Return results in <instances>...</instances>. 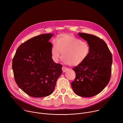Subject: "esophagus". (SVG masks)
Here are the masks:
<instances>
[{"mask_svg":"<svg viewBox=\"0 0 123 123\" xmlns=\"http://www.w3.org/2000/svg\"><path fill=\"white\" fill-rule=\"evenodd\" d=\"M68 69H68V68H66V67H62V71H63V73L66 72L67 71H68Z\"/></svg>","mask_w":123,"mask_h":123,"instance_id":"esophagus-1","label":"esophagus"}]
</instances>
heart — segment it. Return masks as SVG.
<instances>
[{
	"label": "heart",
	"instance_id": "b5f03b06",
	"mask_svg": "<svg viewBox=\"0 0 123 123\" xmlns=\"http://www.w3.org/2000/svg\"><path fill=\"white\" fill-rule=\"evenodd\" d=\"M56 43H54L51 49L53 59L57 61L62 55L64 62L71 66H77L82 64L89 55L91 47L89 44L74 36L62 33L57 37Z\"/></svg>",
	"mask_w": 123,
	"mask_h": 123
}]
</instances>
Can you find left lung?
Masks as SVG:
<instances>
[{"mask_svg": "<svg viewBox=\"0 0 123 123\" xmlns=\"http://www.w3.org/2000/svg\"><path fill=\"white\" fill-rule=\"evenodd\" d=\"M79 36L91 47L89 55L73 69L76 74L71 83L77 95L91 97L101 92L108 84L111 72L112 57L105 42L93 34L79 32Z\"/></svg>", "mask_w": 123, "mask_h": 123, "instance_id": "8db88e82", "label": "left lung"}]
</instances>
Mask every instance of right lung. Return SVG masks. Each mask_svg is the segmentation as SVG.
<instances>
[{
    "instance_id": "obj_1",
    "label": "right lung",
    "mask_w": 123,
    "mask_h": 123,
    "mask_svg": "<svg viewBox=\"0 0 123 123\" xmlns=\"http://www.w3.org/2000/svg\"><path fill=\"white\" fill-rule=\"evenodd\" d=\"M53 33L42 34L29 39L17 49L12 59L15 81L20 89L30 96L43 97L53 92L62 74V65L51 57Z\"/></svg>"
}]
</instances>
